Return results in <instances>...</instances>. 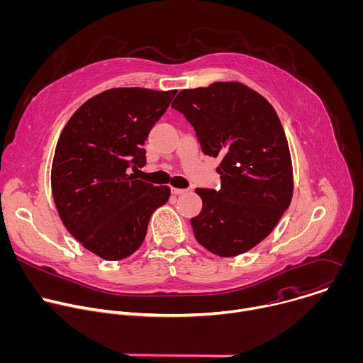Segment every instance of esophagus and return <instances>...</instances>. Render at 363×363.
Returning <instances> with one entry per match:
<instances>
[{
	"label": "esophagus",
	"instance_id": "1",
	"mask_svg": "<svg viewBox=\"0 0 363 363\" xmlns=\"http://www.w3.org/2000/svg\"><path fill=\"white\" fill-rule=\"evenodd\" d=\"M171 192L175 194V195H181V194L186 192V189H182V188H171Z\"/></svg>",
	"mask_w": 363,
	"mask_h": 363
}]
</instances>
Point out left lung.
<instances>
[{
  "label": "left lung",
  "mask_w": 363,
  "mask_h": 363,
  "mask_svg": "<svg viewBox=\"0 0 363 363\" xmlns=\"http://www.w3.org/2000/svg\"><path fill=\"white\" fill-rule=\"evenodd\" d=\"M172 109L191 123L202 152L221 158V188L195 189L202 199V211L191 218L196 241L220 257L248 251L273 231L293 194L289 143L276 111L235 82L182 90Z\"/></svg>",
  "instance_id": "obj_1"
}]
</instances>
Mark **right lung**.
Here are the masks:
<instances>
[{
  "instance_id": "add662e5",
  "label": "right lung",
  "mask_w": 363,
  "mask_h": 363,
  "mask_svg": "<svg viewBox=\"0 0 363 363\" xmlns=\"http://www.w3.org/2000/svg\"><path fill=\"white\" fill-rule=\"evenodd\" d=\"M177 90L128 87L96 94L65 126L51 168V191L67 231L84 248L116 262L145 240L169 186L128 174L146 164V142Z\"/></svg>"
}]
</instances>
